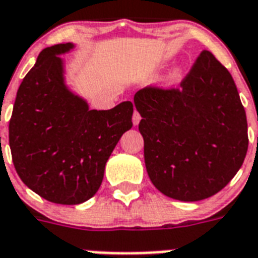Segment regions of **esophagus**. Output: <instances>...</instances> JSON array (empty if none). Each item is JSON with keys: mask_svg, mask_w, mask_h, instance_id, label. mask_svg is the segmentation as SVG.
<instances>
[{"mask_svg": "<svg viewBox=\"0 0 258 258\" xmlns=\"http://www.w3.org/2000/svg\"><path fill=\"white\" fill-rule=\"evenodd\" d=\"M132 119H133V123L135 125H139V122L141 121V115H140V113L135 109V113H133V117H132Z\"/></svg>", "mask_w": 258, "mask_h": 258, "instance_id": "obj_1", "label": "esophagus"}]
</instances>
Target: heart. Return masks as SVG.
<instances>
[{"mask_svg": "<svg viewBox=\"0 0 258 258\" xmlns=\"http://www.w3.org/2000/svg\"><path fill=\"white\" fill-rule=\"evenodd\" d=\"M179 75H180V71H179V70H176V71L172 74V78H177Z\"/></svg>", "mask_w": 258, "mask_h": 258, "instance_id": "b5f03b06", "label": "heart"}]
</instances>
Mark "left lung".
Returning a JSON list of instances; mask_svg holds the SVG:
<instances>
[{
  "mask_svg": "<svg viewBox=\"0 0 258 258\" xmlns=\"http://www.w3.org/2000/svg\"><path fill=\"white\" fill-rule=\"evenodd\" d=\"M144 159L160 192L197 202L219 192L246 156V113L233 77L202 51L177 87L148 86L135 95Z\"/></svg>",
  "mask_w": 258,
  "mask_h": 258,
  "instance_id": "8db88e82",
  "label": "left lung"
}]
</instances>
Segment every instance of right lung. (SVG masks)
I'll use <instances>...</instances> for the list:
<instances>
[{
  "label": "right lung",
  "mask_w": 258,
  "mask_h": 258,
  "mask_svg": "<svg viewBox=\"0 0 258 258\" xmlns=\"http://www.w3.org/2000/svg\"><path fill=\"white\" fill-rule=\"evenodd\" d=\"M73 44L40 52L17 91L9 121L12 160L24 184L59 205H79L95 195L105 165L121 136L133 126V103L90 110L63 82L57 55Z\"/></svg>",
  "instance_id": "right-lung-1"
}]
</instances>
